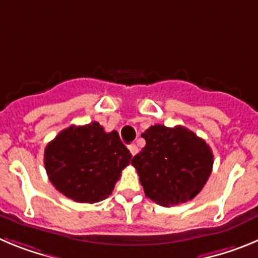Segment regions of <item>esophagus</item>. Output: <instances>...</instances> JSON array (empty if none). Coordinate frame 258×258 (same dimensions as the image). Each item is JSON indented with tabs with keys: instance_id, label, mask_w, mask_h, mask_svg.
<instances>
[{
	"instance_id": "esophagus-1",
	"label": "esophagus",
	"mask_w": 258,
	"mask_h": 258,
	"mask_svg": "<svg viewBox=\"0 0 258 258\" xmlns=\"http://www.w3.org/2000/svg\"><path fill=\"white\" fill-rule=\"evenodd\" d=\"M127 149H129V151H131V154L133 155V156L138 152V147H137L136 145H129L127 146Z\"/></svg>"
}]
</instances>
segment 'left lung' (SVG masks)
<instances>
[{
  "instance_id": "obj_1",
  "label": "left lung",
  "mask_w": 258,
  "mask_h": 258,
  "mask_svg": "<svg viewBox=\"0 0 258 258\" xmlns=\"http://www.w3.org/2000/svg\"><path fill=\"white\" fill-rule=\"evenodd\" d=\"M142 137L146 146L132 160L146 197L163 207L194 199L208 181L213 154L187 127L156 124Z\"/></svg>"
}]
</instances>
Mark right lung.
<instances>
[{
    "mask_svg": "<svg viewBox=\"0 0 258 258\" xmlns=\"http://www.w3.org/2000/svg\"><path fill=\"white\" fill-rule=\"evenodd\" d=\"M132 154L118 133L99 122L61 131L47 143L44 163L54 187L77 203H98L111 195Z\"/></svg>",
    "mask_w": 258,
    "mask_h": 258,
    "instance_id": "right-lung-1",
    "label": "right lung"
}]
</instances>
